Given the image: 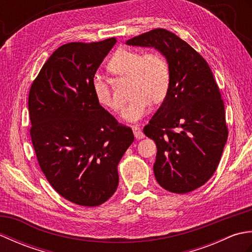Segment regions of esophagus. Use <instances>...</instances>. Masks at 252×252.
Segmentation results:
<instances>
[{"instance_id":"34e87169","label":"esophagus","mask_w":252,"mask_h":252,"mask_svg":"<svg viewBox=\"0 0 252 252\" xmlns=\"http://www.w3.org/2000/svg\"><path fill=\"white\" fill-rule=\"evenodd\" d=\"M132 130H133V134H134L135 138H138V140H140V138H144V136H145L144 135V133L142 132V130L140 129V126H133Z\"/></svg>"}]
</instances>
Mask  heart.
<instances>
[{"label": "heart", "instance_id": "heart-1", "mask_svg": "<svg viewBox=\"0 0 252 252\" xmlns=\"http://www.w3.org/2000/svg\"><path fill=\"white\" fill-rule=\"evenodd\" d=\"M108 70L119 77L130 79L131 101L123 109L125 121L136 122L145 116L151 104H159L165 98L170 88V69L165 58L157 52H141L122 49L117 51L108 63ZM93 92L98 103L107 109L118 111L121 103L104 79L95 77Z\"/></svg>", "mask_w": 252, "mask_h": 252}]
</instances>
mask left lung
Segmentation results:
<instances>
[{"label": "left lung", "mask_w": 252, "mask_h": 252, "mask_svg": "<svg viewBox=\"0 0 252 252\" xmlns=\"http://www.w3.org/2000/svg\"><path fill=\"white\" fill-rule=\"evenodd\" d=\"M126 44L154 47L168 63L169 92L144 133L157 145L154 173L159 185L186 194L211 178L227 141L220 90L207 62L172 32L154 29Z\"/></svg>", "instance_id": "obj_1"}]
</instances>
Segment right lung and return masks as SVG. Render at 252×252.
I'll use <instances>...</instances> for the list:
<instances>
[{
	"label": "right lung",
	"mask_w": 252,
	"mask_h": 252,
	"mask_svg": "<svg viewBox=\"0 0 252 252\" xmlns=\"http://www.w3.org/2000/svg\"><path fill=\"white\" fill-rule=\"evenodd\" d=\"M116 42L58 47L29 92L30 135L42 172L58 194L80 206H99L114 195L118 163L134 141L93 92L95 73Z\"/></svg>",
	"instance_id": "obj_1"
}]
</instances>
